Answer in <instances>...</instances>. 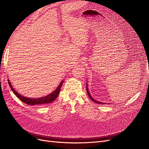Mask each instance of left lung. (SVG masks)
I'll use <instances>...</instances> for the list:
<instances>
[{
	"label": "left lung",
	"instance_id": "1",
	"mask_svg": "<svg viewBox=\"0 0 149 149\" xmlns=\"http://www.w3.org/2000/svg\"><path fill=\"white\" fill-rule=\"evenodd\" d=\"M86 91H87V93H88V96H89V98L91 99V100L93 101H94V102H96V103H97V104H103L102 102H100V101H96L95 100H94V99L91 97V94H90V93H89V92L88 88V84H86Z\"/></svg>",
	"mask_w": 149,
	"mask_h": 149
}]
</instances>
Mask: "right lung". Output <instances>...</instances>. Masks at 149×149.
Wrapping results in <instances>:
<instances>
[{"label": "right lung", "instance_id": "add662e5", "mask_svg": "<svg viewBox=\"0 0 149 149\" xmlns=\"http://www.w3.org/2000/svg\"><path fill=\"white\" fill-rule=\"evenodd\" d=\"M64 81H62L60 83V84L58 86V88H56V89L55 91H54L53 93H52L51 94H49V95L45 96V97H40V98H29V97H24L23 96L20 95V94L18 93L13 88V87L12 86L11 83H10L9 79H8V84H9L10 87L12 89V91L13 92L16 96L22 102L27 104L29 105H37V104H48V103H50L52 102L53 101H55L56 100V98L58 97V94L60 93V89L61 88V86L63 83Z\"/></svg>", "mask_w": 149, "mask_h": 149}]
</instances>
